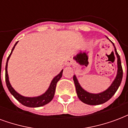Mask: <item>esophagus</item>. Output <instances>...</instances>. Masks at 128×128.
<instances>
[{
	"label": "esophagus",
	"instance_id": "34e87169",
	"mask_svg": "<svg viewBox=\"0 0 128 128\" xmlns=\"http://www.w3.org/2000/svg\"><path fill=\"white\" fill-rule=\"evenodd\" d=\"M71 64V60H68V61H67V62H66V64L67 65H70V64Z\"/></svg>",
	"mask_w": 128,
	"mask_h": 128
}]
</instances>
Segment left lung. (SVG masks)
<instances>
[{
	"label": "left lung",
	"mask_w": 128,
	"mask_h": 128,
	"mask_svg": "<svg viewBox=\"0 0 128 128\" xmlns=\"http://www.w3.org/2000/svg\"><path fill=\"white\" fill-rule=\"evenodd\" d=\"M111 42L114 48L115 54L117 58V72H116V75L112 82V83L111 84V85L106 90L102 92H99V93L89 92L86 91V90H84L81 86L76 75H74L73 76V81H74V84L75 85L76 92H77L78 98L86 104L94 106V105L102 104L105 102H108L114 94L121 84L122 78H123V69H122V66H121V59H120V56H118V53L116 51L114 43L112 42Z\"/></svg>",
	"instance_id": "left-lung-1"
}]
</instances>
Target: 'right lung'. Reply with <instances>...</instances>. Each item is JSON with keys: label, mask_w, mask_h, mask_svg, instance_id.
Segmentation results:
<instances>
[{"label": "right lung", "mask_w": 128, "mask_h": 128, "mask_svg": "<svg viewBox=\"0 0 128 128\" xmlns=\"http://www.w3.org/2000/svg\"><path fill=\"white\" fill-rule=\"evenodd\" d=\"M18 42H16L15 45L14 46L12 52L10 53V55L8 57L7 60V63H6V66H5V81H6V84H7V88L10 92V93L12 94L13 96L15 97L16 99L18 100V102L20 104L25 106L26 107L30 108H38L43 106L44 105L47 104L49 102L53 99L54 94H55V91H56V84L58 83L60 78L62 76V72H63V70H62L60 72L58 75H56L55 78H53L50 84V86L48 88L46 91L44 93H43L41 95L37 96H33V97H30V96H22V94H19L18 92H16L13 88L10 82V80H9V75H8V72H7V66H8V61L10 58V56L12 53L13 50L15 48L16 45L17 44Z\"/></svg>", "instance_id": "obj_1"}]
</instances>
